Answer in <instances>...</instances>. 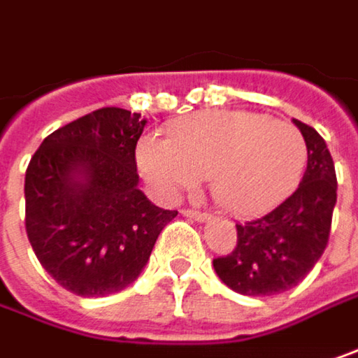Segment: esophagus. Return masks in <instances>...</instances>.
<instances>
[{
  "label": "esophagus",
  "mask_w": 358,
  "mask_h": 358,
  "mask_svg": "<svg viewBox=\"0 0 358 358\" xmlns=\"http://www.w3.org/2000/svg\"><path fill=\"white\" fill-rule=\"evenodd\" d=\"M181 213L191 217V220H195V222H206V220H209V213L207 211H199V209H181Z\"/></svg>",
  "instance_id": "obj_1"
}]
</instances>
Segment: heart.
Instances as JSON below:
<instances>
[{"instance_id": "b5f03b06", "label": "heart", "mask_w": 358, "mask_h": 358, "mask_svg": "<svg viewBox=\"0 0 358 358\" xmlns=\"http://www.w3.org/2000/svg\"><path fill=\"white\" fill-rule=\"evenodd\" d=\"M136 163L159 193L173 197L209 179L213 201L234 215L274 206L306 165L294 124L248 110H206L167 127V141L143 136Z\"/></svg>"}]
</instances>
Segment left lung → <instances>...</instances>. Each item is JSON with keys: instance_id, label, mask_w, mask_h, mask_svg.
<instances>
[{"instance_id": "1", "label": "left lung", "mask_w": 358, "mask_h": 358, "mask_svg": "<svg viewBox=\"0 0 358 358\" xmlns=\"http://www.w3.org/2000/svg\"><path fill=\"white\" fill-rule=\"evenodd\" d=\"M308 151L300 185L278 207L236 224L238 241L213 259L220 280L245 296H274L294 288L320 259L331 236L336 173L327 143L294 118Z\"/></svg>"}]
</instances>
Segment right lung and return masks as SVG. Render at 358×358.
<instances>
[{"label":"right lung","instance_id":"obj_1","mask_svg":"<svg viewBox=\"0 0 358 358\" xmlns=\"http://www.w3.org/2000/svg\"><path fill=\"white\" fill-rule=\"evenodd\" d=\"M145 122L104 106L48 134L27 165V240L45 272L74 294L127 288L177 215L136 187L134 149Z\"/></svg>","mask_w":358,"mask_h":358}]
</instances>
